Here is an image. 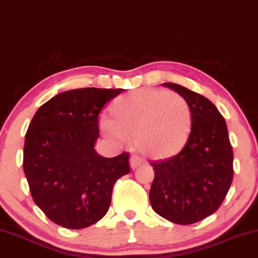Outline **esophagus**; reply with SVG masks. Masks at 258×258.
Listing matches in <instances>:
<instances>
[{
	"label": "esophagus",
	"instance_id": "esophagus-1",
	"mask_svg": "<svg viewBox=\"0 0 258 258\" xmlns=\"http://www.w3.org/2000/svg\"><path fill=\"white\" fill-rule=\"evenodd\" d=\"M142 164V160L138 158V156H132L131 159H130V166H131L132 170H136V168L141 166Z\"/></svg>",
	"mask_w": 258,
	"mask_h": 258
}]
</instances>
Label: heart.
I'll return each instance as SVG.
<instances>
[{
  "label": "heart",
  "instance_id": "obj_1",
  "mask_svg": "<svg viewBox=\"0 0 258 258\" xmlns=\"http://www.w3.org/2000/svg\"><path fill=\"white\" fill-rule=\"evenodd\" d=\"M112 120L103 117L100 130L116 142L135 138L146 156L162 159L173 155L185 144L191 127L188 102L176 92L138 90L112 103Z\"/></svg>",
  "mask_w": 258,
  "mask_h": 258
}]
</instances>
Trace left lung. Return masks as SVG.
Wrapping results in <instances>:
<instances>
[{
	"label": "left lung",
	"mask_w": 258,
	"mask_h": 258,
	"mask_svg": "<svg viewBox=\"0 0 258 258\" xmlns=\"http://www.w3.org/2000/svg\"><path fill=\"white\" fill-rule=\"evenodd\" d=\"M188 102L191 130L172 158L153 162V210L176 224L209 217L223 203L233 180V150L226 121L212 102L183 86L165 82Z\"/></svg>",
	"instance_id": "1"
}]
</instances>
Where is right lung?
I'll use <instances>...</instances> for the list:
<instances>
[{
  "label": "right lung",
  "instance_id": "add662e5",
  "mask_svg": "<svg viewBox=\"0 0 258 258\" xmlns=\"http://www.w3.org/2000/svg\"><path fill=\"white\" fill-rule=\"evenodd\" d=\"M122 88L58 93L32 117L24 143V173L35 204L52 222L81 229L104 217L115 182L130 173L128 154L103 158L94 149L98 115Z\"/></svg>",
  "mask_w": 258,
  "mask_h": 258
}]
</instances>
